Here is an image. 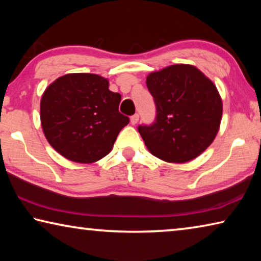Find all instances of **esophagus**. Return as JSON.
Masks as SVG:
<instances>
[{
  "mask_svg": "<svg viewBox=\"0 0 261 261\" xmlns=\"http://www.w3.org/2000/svg\"><path fill=\"white\" fill-rule=\"evenodd\" d=\"M138 121H139V115L138 114H135L134 116L130 117V122H131L132 125L137 124V123H138Z\"/></svg>",
  "mask_w": 261,
  "mask_h": 261,
  "instance_id": "1",
  "label": "esophagus"
}]
</instances>
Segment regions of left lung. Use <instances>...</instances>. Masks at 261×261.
<instances>
[{"instance_id": "left-lung-1", "label": "left lung", "mask_w": 261, "mask_h": 261, "mask_svg": "<svg viewBox=\"0 0 261 261\" xmlns=\"http://www.w3.org/2000/svg\"><path fill=\"white\" fill-rule=\"evenodd\" d=\"M146 85L156 117L138 131L148 151L169 163L199 156L213 143L222 118V100L214 83L194 65L175 64L149 73Z\"/></svg>"}]
</instances>
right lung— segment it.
<instances>
[{
  "instance_id": "add662e5",
  "label": "right lung",
  "mask_w": 261,
  "mask_h": 261,
  "mask_svg": "<svg viewBox=\"0 0 261 261\" xmlns=\"http://www.w3.org/2000/svg\"><path fill=\"white\" fill-rule=\"evenodd\" d=\"M94 73H68L48 86L41 96L42 131L62 156L93 163L113 149L129 117L118 112L121 94Z\"/></svg>"
}]
</instances>
